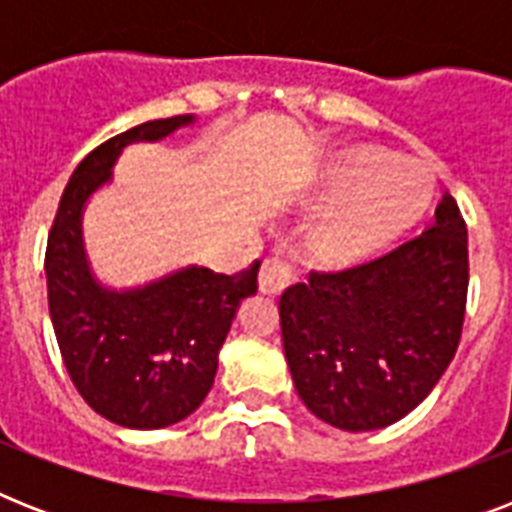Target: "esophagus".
<instances>
[{"instance_id":"1","label":"esophagus","mask_w":512,"mask_h":512,"mask_svg":"<svg viewBox=\"0 0 512 512\" xmlns=\"http://www.w3.org/2000/svg\"><path fill=\"white\" fill-rule=\"evenodd\" d=\"M295 279V273H292V265L287 260H281V257H268L260 268V292L263 295H281L284 289L292 284Z\"/></svg>"}]
</instances>
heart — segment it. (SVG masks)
Instances as JSON below:
<instances>
[{"mask_svg":"<svg viewBox=\"0 0 512 512\" xmlns=\"http://www.w3.org/2000/svg\"><path fill=\"white\" fill-rule=\"evenodd\" d=\"M433 199V175L420 162H396L374 148L348 151L327 172L319 191L324 217L316 247L321 255L356 263L377 255L420 220Z\"/></svg>","mask_w":512,"mask_h":512,"instance_id":"1","label":"heart"}]
</instances>
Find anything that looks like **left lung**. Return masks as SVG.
Here are the masks:
<instances>
[{"label":"left lung","mask_w":512,"mask_h":512,"mask_svg":"<svg viewBox=\"0 0 512 512\" xmlns=\"http://www.w3.org/2000/svg\"><path fill=\"white\" fill-rule=\"evenodd\" d=\"M468 300V228L444 193L436 220L388 255L311 273L279 300L297 396L340 430L388 428L452 364Z\"/></svg>","instance_id":"1"}]
</instances>
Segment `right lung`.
<instances>
[{
    "label": "right lung",
    "instance_id": "add662e5",
    "mask_svg": "<svg viewBox=\"0 0 512 512\" xmlns=\"http://www.w3.org/2000/svg\"><path fill=\"white\" fill-rule=\"evenodd\" d=\"M196 116L143 122L106 140L74 170L47 239V300L60 356L87 404L135 430L170 428L207 398L239 305L257 292L255 263L239 276L185 265L138 287H108L84 249V209L114 180L132 143H159Z\"/></svg>",
    "mask_w": 512,
    "mask_h": 512
}]
</instances>
